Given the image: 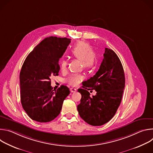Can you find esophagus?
Masks as SVG:
<instances>
[{"mask_svg":"<svg viewBox=\"0 0 153 153\" xmlns=\"http://www.w3.org/2000/svg\"><path fill=\"white\" fill-rule=\"evenodd\" d=\"M76 91H77V89L75 88H73H73H71V91L72 93H75Z\"/></svg>","mask_w":153,"mask_h":153,"instance_id":"esophagus-1","label":"esophagus"}]
</instances>
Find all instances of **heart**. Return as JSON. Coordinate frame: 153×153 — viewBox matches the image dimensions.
Returning <instances> with one entry per match:
<instances>
[{
    "label": "heart",
    "instance_id": "b5f03b06",
    "mask_svg": "<svg viewBox=\"0 0 153 153\" xmlns=\"http://www.w3.org/2000/svg\"><path fill=\"white\" fill-rule=\"evenodd\" d=\"M70 55L81 61L82 66L85 69L90 70L96 67L97 63L96 53L92 49L91 45L88 42L84 40L78 42L70 51ZM67 66L66 60L62 59L60 61V67L62 70H65ZM83 79L81 74H71L65 81L71 85H78Z\"/></svg>",
    "mask_w": 153,
    "mask_h": 153
}]
</instances>
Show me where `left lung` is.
Returning <instances> with one entry per match:
<instances>
[{"instance_id":"left-lung-1","label":"left lung","mask_w":153,"mask_h":153,"mask_svg":"<svg viewBox=\"0 0 153 153\" xmlns=\"http://www.w3.org/2000/svg\"><path fill=\"white\" fill-rule=\"evenodd\" d=\"M125 79L122 63L115 52L105 48L103 59L96 74L82 83L78 89L82 95L77 110L80 117L93 126H100L110 121L119 108ZM97 94L90 96L89 90Z\"/></svg>"}]
</instances>
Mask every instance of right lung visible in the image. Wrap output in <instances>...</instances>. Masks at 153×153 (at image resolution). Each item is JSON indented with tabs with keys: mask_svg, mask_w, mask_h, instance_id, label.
Segmentation results:
<instances>
[{
	"mask_svg": "<svg viewBox=\"0 0 153 153\" xmlns=\"http://www.w3.org/2000/svg\"><path fill=\"white\" fill-rule=\"evenodd\" d=\"M71 42L66 37L43 39L25 60L20 73V100L33 120L49 122L59 116L63 100L70 93L67 86L53 90L51 79L58 76L59 59Z\"/></svg>",
	"mask_w": 153,
	"mask_h": 153,
	"instance_id": "add662e5",
	"label": "right lung"
}]
</instances>
